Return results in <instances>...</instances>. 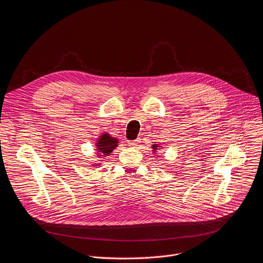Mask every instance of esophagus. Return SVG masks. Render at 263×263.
Wrapping results in <instances>:
<instances>
[{"label":"esophagus","instance_id":"34e87169","mask_svg":"<svg viewBox=\"0 0 263 263\" xmlns=\"http://www.w3.org/2000/svg\"><path fill=\"white\" fill-rule=\"evenodd\" d=\"M141 143V139H137V140H134V141H129L128 142V144H129V146H132V147H137L139 144Z\"/></svg>","mask_w":263,"mask_h":263}]
</instances>
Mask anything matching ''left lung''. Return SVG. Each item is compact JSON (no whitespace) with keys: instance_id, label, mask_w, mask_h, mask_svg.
Instances as JSON below:
<instances>
[{"instance_id":"8db88e82","label":"left lung","mask_w":263,"mask_h":263,"mask_svg":"<svg viewBox=\"0 0 263 263\" xmlns=\"http://www.w3.org/2000/svg\"><path fill=\"white\" fill-rule=\"evenodd\" d=\"M156 148H157V145H153V149L156 150Z\"/></svg>"}]
</instances>
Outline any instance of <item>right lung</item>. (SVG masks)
<instances>
[{"label": "right lung", "instance_id": "right-lung-1", "mask_svg": "<svg viewBox=\"0 0 263 263\" xmlns=\"http://www.w3.org/2000/svg\"><path fill=\"white\" fill-rule=\"evenodd\" d=\"M117 144H118V142L115 138L110 137L107 134H104L101 136V138L99 139V141L97 143V149H98L100 156L105 157V156L110 155L113 149H115L117 147Z\"/></svg>", "mask_w": 263, "mask_h": 263}]
</instances>
